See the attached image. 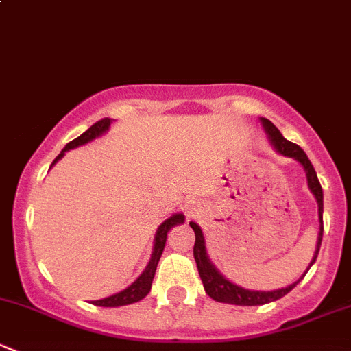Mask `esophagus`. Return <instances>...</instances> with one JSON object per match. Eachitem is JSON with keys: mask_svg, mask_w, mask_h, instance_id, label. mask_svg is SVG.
Segmentation results:
<instances>
[{"mask_svg": "<svg viewBox=\"0 0 351 351\" xmlns=\"http://www.w3.org/2000/svg\"><path fill=\"white\" fill-rule=\"evenodd\" d=\"M189 210H190V212H192V210H195V207H193V205H192V204H190V207H189Z\"/></svg>", "mask_w": 351, "mask_h": 351, "instance_id": "1", "label": "esophagus"}]
</instances>
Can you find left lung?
I'll list each match as a JSON object with an SVG mask.
<instances>
[{
    "label": "left lung",
    "instance_id": "left-lung-1",
    "mask_svg": "<svg viewBox=\"0 0 351 351\" xmlns=\"http://www.w3.org/2000/svg\"><path fill=\"white\" fill-rule=\"evenodd\" d=\"M261 125H263L265 132H267L268 141H270L271 146L275 147V151H278L280 154L287 156V158H293L295 161H299L302 165L304 171H306L307 176V186L313 192V195L316 197L317 202V215H319V234H317V244H316V251H314V258L311 261L309 268L313 267V263L316 261L317 253H319L321 247V241H323V189H321V183L317 180L316 169H314L313 162L309 161L307 154L300 149L297 144L290 143L287 141L284 136L280 134V130L274 125L268 119H263L261 117ZM192 226L193 232H195V246H193V256H195L197 261V268H198V275L202 278V284H204L205 292H207L208 297H212L217 302H226V304H234V306H263V304L274 302V300H278L280 297L287 295L290 290L293 289L300 280L304 278V275L309 271L307 268L304 271L302 277L299 278L293 284L282 287L278 290H270V292H265V290H247L243 289V287L232 284L229 282L217 268L214 267L210 260H208L207 250H205V239H204V232H202L200 226L195 224V222H190Z\"/></svg>",
    "mask_w": 351,
    "mask_h": 351
}]
</instances>
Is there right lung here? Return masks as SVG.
Masks as SVG:
<instances>
[{
	"label": "right lung",
	"mask_w": 351,
	"mask_h": 351,
	"mask_svg": "<svg viewBox=\"0 0 351 351\" xmlns=\"http://www.w3.org/2000/svg\"><path fill=\"white\" fill-rule=\"evenodd\" d=\"M110 123H112V119H101V120H98L97 123H93V125H91L86 132H83L80 137H76L74 141L67 143L64 149L61 151V154L54 159V162H52L51 166H54L56 162H58L59 159L66 154V151L74 149V147H77V146H83V144H88V143H91L93 139H97V137L104 136V134L108 130ZM183 222H185V215L183 214H173L171 217L166 219V221L159 226L158 231H156L153 254H151V260H149V263H147L146 270H144L143 274H141L139 277L132 282V284L127 287V289L120 290V292L113 293V295H110V297H105V299L93 300L95 306L119 307V306H129V304L143 300L144 297L149 293L151 285H153L156 267H158V261H159V258H161L162 250H165L166 238H168L169 229L175 228V226H178V224H183Z\"/></svg>",
	"instance_id": "add662e5"
}]
</instances>
